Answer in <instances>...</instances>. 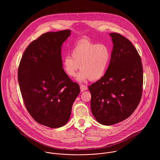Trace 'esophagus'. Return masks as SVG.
I'll use <instances>...</instances> for the list:
<instances>
[{
    "label": "esophagus",
    "instance_id": "obj_1",
    "mask_svg": "<svg viewBox=\"0 0 160 160\" xmlns=\"http://www.w3.org/2000/svg\"><path fill=\"white\" fill-rule=\"evenodd\" d=\"M80 89L81 92H84L88 89V87L84 85H80Z\"/></svg>",
    "mask_w": 160,
    "mask_h": 160
}]
</instances>
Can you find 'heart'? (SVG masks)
I'll list each match as a JSON object with an SVG mask.
<instances>
[{"label":"heart","instance_id":"b5f03b06","mask_svg":"<svg viewBox=\"0 0 160 160\" xmlns=\"http://www.w3.org/2000/svg\"><path fill=\"white\" fill-rule=\"evenodd\" d=\"M71 55L62 60V67L69 77H74L78 70L77 81L86 82L95 81L105 74L111 58L109 47L105 44H97L86 39L79 41L71 50Z\"/></svg>","mask_w":160,"mask_h":160}]
</instances>
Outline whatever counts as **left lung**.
I'll list each match as a JSON object with an SVG mask.
<instances>
[{"label": "left lung", "instance_id": "obj_1", "mask_svg": "<svg viewBox=\"0 0 160 160\" xmlns=\"http://www.w3.org/2000/svg\"><path fill=\"white\" fill-rule=\"evenodd\" d=\"M113 44L104 76L89 86L92 113L98 122L113 125L135 111L142 93L143 68L136 48L128 39L110 33Z\"/></svg>", "mask_w": 160, "mask_h": 160}]
</instances>
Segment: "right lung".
Segmentation results:
<instances>
[{"label": "right lung", "instance_id": "right-lung-1", "mask_svg": "<svg viewBox=\"0 0 160 160\" xmlns=\"http://www.w3.org/2000/svg\"><path fill=\"white\" fill-rule=\"evenodd\" d=\"M71 32L41 35L26 48L18 68V81L28 112L37 122L50 128L68 122L80 92L79 86L62 67V47Z\"/></svg>", "mask_w": 160, "mask_h": 160}]
</instances>
